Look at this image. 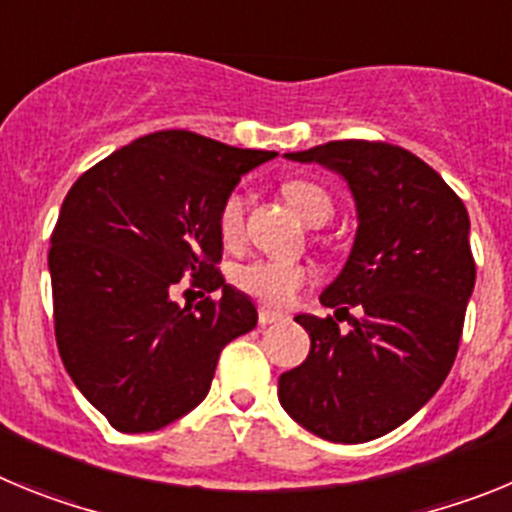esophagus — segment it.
I'll return each instance as SVG.
<instances>
[{"instance_id":"1","label":"esophagus","mask_w":512,"mask_h":512,"mask_svg":"<svg viewBox=\"0 0 512 512\" xmlns=\"http://www.w3.org/2000/svg\"><path fill=\"white\" fill-rule=\"evenodd\" d=\"M284 320H287V315H282V312L269 310V307H259V323H261V325L284 323Z\"/></svg>"}]
</instances>
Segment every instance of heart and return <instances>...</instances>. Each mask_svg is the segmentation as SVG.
I'll use <instances>...</instances> for the list:
<instances>
[{
	"label": "heart",
	"mask_w": 512,
	"mask_h": 512,
	"mask_svg": "<svg viewBox=\"0 0 512 512\" xmlns=\"http://www.w3.org/2000/svg\"><path fill=\"white\" fill-rule=\"evenodd\" d=\"M282 194L307 225H323L333 215V197L310 179H289ZM246 200L241 192H230L217 210V233L225 246L241 241ZM310 279V269L302 261L251 259L233 269V284L243 295L259 300L266 307H287Z\"/></svg>",
	"instance_id": "heart-1"
}]
</instances>
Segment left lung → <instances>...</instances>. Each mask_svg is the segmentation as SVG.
<instances>
[{
  "label": "left lung",
  "instance_id": "8db88e82",
  "mask_svg": "<svg viewBox=\"0 0 512 512\" xmlns=\"http://www.w3.org/2000/svg\"><path fill=\"white\" fill-rule=\"evenodd\" d=\"M287 158L328 166L351 187L359 230L320 302L364 315L348 333L330 315H297L310 354L279 377V402L325 441H372L413 418L454 366L477 279L467 207L438 171L382 140H330Z\"/></svg>",
  "mask_w": 512,
  "mask_h": 512
}]
</instances>
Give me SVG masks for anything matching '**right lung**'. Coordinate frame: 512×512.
I'll list each match as a JSON object with an SVG mask.
<instances>
[{
  "instance_id": "obj_1",
  "label": "right lung",
  "mask_w": 512,
  "mask_h": 512,
  "mask_svg": "<svg viewBox=\"0 0 512 512\" xmlns=\"http://www.w3.org/2000/svg\"><path fill=\"white\" fill-rule=\"evenodd\" d=\"M274 156L158 130L102 158L66 194L48 251L58 354L117 431H158L197 408L220 351L256 328L253 302L217 269V210ZM184 276L208 292L194 311L170 300Z\"/></svg>"
}]
</instances>
